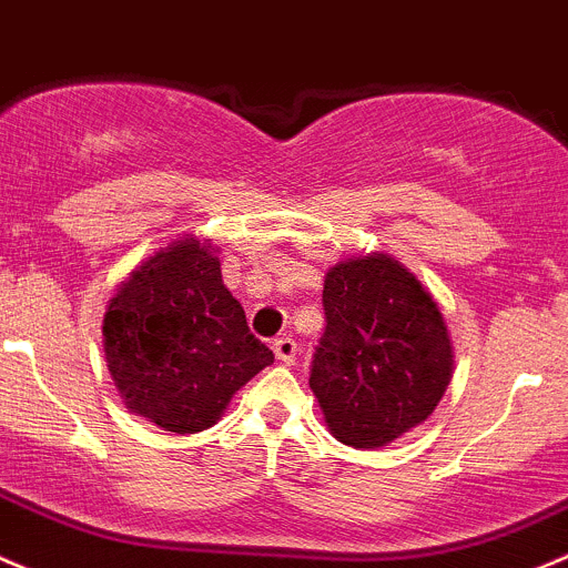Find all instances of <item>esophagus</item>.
Masks as SVG:
<instances>
[{
  "instance_id": "34e87169",
  "label": "esophagus",
  "mask_w": 568,
  "mask_h": 568,
  "mask_svg": "<svg viewBox=\"0 0 568 568\" xmlns=\"http://www.w3.org/2000/svg\"><path fill=\"white\" fill-rule=\"evenodd\" d=\"M272 351H274V356H277V362H283V364H294L296 362V339L288 337V334H285V337L274 339Z\"/></svg>"
}]
</instances>
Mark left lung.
<instances>
[{
	"label": "left lung",
	"instance_id": "8db88e82",
	"mask_svg": "<svg viewBox=\"0 0 568 568\" xmlns=\"http://www.w3.org/2000/svg\"><path fill=\"white\" fill-rule=\"evenodd\" d=\"M324 313L310 389L334 438L381 449L427 422L452 381L455 351L419 280L386 253L354 255L326 272Z\"/></svg>",
	"mask_w": 568,
	"mask_h": 568
}]
</instances>
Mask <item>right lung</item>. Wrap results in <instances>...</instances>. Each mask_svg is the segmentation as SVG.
Wrapping results in <instances>:
<instances>
[{"label":"right lung","instance_id":"obj_1","mask_svg":"<svg viewBox=\"0 0 568 568\" xmlns=\"http://www.w3.org/2000/svg\"><path fill=\"white\" fill-rule=\"evenodd\" d=\"M217 250L171 242L130 272L109 302L103 348L124 405L169 433L217 425L231 397L274 354L223 285Z\"/></svg>","mask_w":568,"mask_h":568}]
</instances>
